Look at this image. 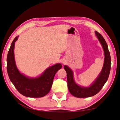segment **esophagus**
<instances>
[{
  "label": "esophagus",
  "instance_id": "esophagus-1",
  "mask_svg": "<svg viewBox=\"0 0 120 120\" xmlns=\"http://www.w3.org/2000/svg\"><path fill=\"white\" fill-rule=\"evenodd\" d=\"M66 61H65L64 60H63L62 61H61V64H66Z\"/></svg>",
  "mask_w": 120,
  "mask_h": 120
}]
</instances>
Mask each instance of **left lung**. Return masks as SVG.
<instances>
[{
	"mask_svg": "<svg viewBox=\"0 0 120 120\" xmlns=\"http://www.w3.org/2000/svg\"><path fill=\"white\" fill-rule=\"evenodd\" d=\"M95 34L103 47L105 59L102 70L92 84L88 87L78 85L74 80L73 71L66 65L64 66L67 74L68 86L69 91L72 95L77 98H88L96 95L106 82L110 75L111 59L107 43L102 35L99 32L95 31Z\"/></svg>",
	"mask_w": 120,
	"mask_h": 120,
	"instance_id": "1",
	"label": "left lung"
}]
</instances>
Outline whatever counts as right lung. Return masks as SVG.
<instances>
[{"instance_id": "1", "label": "right lung", "mask_w": 120, "mask_h": 120, "mask_svg": "<svg viewBox=\"0 0 120 120\" xmlns=\"http://www.w3.org/2000/svg\"><path fill=\"white\" fill-rule=\"evenodd\" d=\"M19 36L13 39L7 56V71L10 81L21 95L30 98H41L51 89L56 72L61 68L60 63L49 67L37 78H30L21 74L17 69L14 58V49Z\"/></svg>"}]
</instances>
